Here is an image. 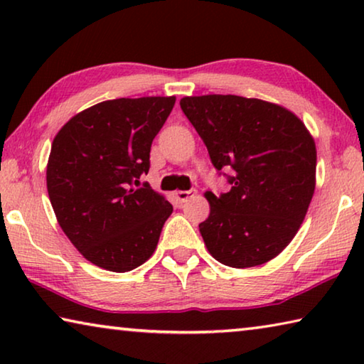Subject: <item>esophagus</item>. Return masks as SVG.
I'll list each match as a JSON object with an SVG mask.
<instances>
[{"label": "esophagus", "instance_id": "34e87169", "mask_svg": "<svg viewBox=\"0 0 364 364\" xmlns=\"http://www.w3.org/2000/svg\"><path fill=\"white\" fill-rule=\"evenodd\" d=\"M196 193L197 191L194 188H191L188 191H175V199L181 204V202H186L189 197H193Z\"/></svg>", "mask_w": 364, "mask_h": 364}]
</instances>
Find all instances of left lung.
Returning a JSON list of instances; mask_svg holds the SVG:
<instances>
[{
    "mask_svg": "<svg viewBox=\"0 0 364 364\" xmlns=\"http://www.w3.org/2000/svg\"><path fill=\"white\" fill-rule=\"evenodd\" d=\"M180 106L231 184L205 194L210 215L199 230L208 252L232 268L269 262L297 234L315 193L311 134L291 110L254 97L186 96Z\"/></svg>",
    "mask_w": 364,
    "mask_h": 364,
    "instance_id": "1",
    "label": "left lung"
}]
</instances>
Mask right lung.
Segmentation results:
<instances>
[{
	"mask_svg": "<svg viewBox=\"0 0 364 364\" xmlns=\"http://www.w3.org/2000/svg\"><path fill=\"white\" fill-rule=\"evenodd\" d=\"M173 106L175 96L104 101L72 117L53 141L49 200L65 236L96 267L125 273L157 247L173 207L139 178Z\"/></svg>",
	"mask_w": 364,
	"mask_h": 364,
	"instance_id": "1",
	"label": "right lung"
}]
</instances>
